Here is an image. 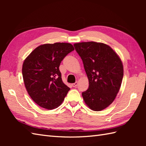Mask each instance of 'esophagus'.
Wrapping results in <instances>:
<instances>
[{
	"mask_svg": "<svg viewBox=\"0 0 146 146\" xmlns=\"http://www.w3.org/2000/svg\"><path fill=\"white\" fill-rule=\"evenodd\" d=\"M78 82H76L75 83H73V84H71V85H72L73 87H76V86L78 85Z\"/></svg>",
	"mask_w": 146,
	"mask_h": 146,
	"instance_id": "34e87169",
	"label": "esophagus"
}]
</instances>
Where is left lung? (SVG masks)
Here are the masks:
<instances>
[{
	"instance_id": "8db88e82",
	"label": "left lung",
	"mask_w": 146,
	"mask_h": 146,
	"mask_svg": "<svg viewBox=\"0 0 146 146\" xmlns=\"http://www.w3.org/2000/svg\"><path fill=\"white\" fill-rule=\"evenodd\" d=\"M81 57L88 78L89 87L82 92L85 104L94 111L109 106L119 92L123 68L119 56L104 43L83 42L74 44Z\"/></svg>"
}]
</instances>
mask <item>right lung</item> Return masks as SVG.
Returning a JSON list of instances; mask_svg holds the SVG:
<instances>
[{
    "label": "right lung",
    "instance_id": "add662e5",
    "mask_svg": "<svg viewBox=\"0 0 146 146\" xmlns=\"http://www.w3.org/2000/svg\"><path fill=\"white\" fill-rule=\"evenodd\" d=\"M74 49L70 43L45 44L37 47L24 60L22 70L24 85L40 107L52 110L64 100L70 88L62 81L59 67Z\"/></svg>",
    "mask_w": 146,
    "mask_h": 146
}]
</instances>
